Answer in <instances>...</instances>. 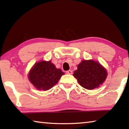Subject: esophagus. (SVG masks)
Returning <instances> with one entry per match:
<instances>
[{
  "label": "esophagus",
  "mask_w": 129,
  "mask_h": 129,
  "mask_svg": "<svg viewBox=\"0 0 129 129\" xmlns=\"http://www.w3.org/2000/svg\"><path fill=\"white\" fill-rule=\"evenodd\" d=\"M66 73L68 74V75H72L73 72L71 71V70H69V71H68L66 72Z\"/></svg>",
  "instance_id": "34e87169"
}]
</instances>
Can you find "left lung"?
<instances>
[{
    "instance_id": "obj_1",
    "label": "left lung",
    "mask_w": 129,
    "mask_h": 129,
    "mask_svg": "<svg viewBox=\"0 0 129 129\" xmlns=\"http://www.w3.org/2000/svg\"><path fill=\"white\" fill-rule=\"evenodd\" d=\"M106 70L100 64L92 60H82L74 72L73 76L83 88L92 90L97 88L105 81Z\"/></svg>"
}]
</instances>
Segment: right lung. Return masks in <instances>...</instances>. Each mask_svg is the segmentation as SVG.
Masks as SVG:
<instances>
[{
  "label": "right lung",
  "instance_id": "right-lung-1",
  "mask_svg": "<svg viewBox=\"0 0 129 129\" xmlns=\"http://www.w3.org/2000/svg\"><path fill=\"white\" fill-rule=\"evenodd\" d=\"M64 75V73L56 68L51 61H42L35 64L28 74V78L36 89L45 91L55 85Z\"/></svg>",
  "mask_w": 129,
  "mask_h": 129
}]
</instances>
